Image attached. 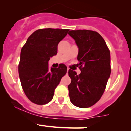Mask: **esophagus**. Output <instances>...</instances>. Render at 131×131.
Returning a JSON list of instances; mask_svg holds the SVG:
<instances>
[{"label":"esophagus","mask_w":131,"mask_h":131,"mask_svg":"<svg viewBox=\"0 0 131 131\" xmlns=\"http://www.w3.org/2000/svg\"><path fill=\"white\" fill-rule=\"evenodd\" d=\"M68 70H69V68H67V73H68Z\"/></svg>","instance_id":"34e87169"}]
</instances>
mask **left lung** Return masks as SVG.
<instances>
[{"mask_svg": "<svg viewBox=\"0 0 131 131\" xmlns=\"http://www.w3.org/2000/svg\"><path fill=\"white\" fill-rule=\"evenodd\" d=\"M70 36L79 48L77 59L81 73L69 70L68 86L70 101L75 106L89 108L97 102L106 88L111 73L110 53L103 38L96 31L71 30Z\"/></svg>", "mask_w": 131, "mask_h": 131, "instance_id": "obj_1", "label": "left lung"}]
</instances>
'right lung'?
<instances>
[{
    "label": "right lung",
    "mask_w": 131,
    "mask_h": 131,
    "mask_svg": "<svg viewBox=\"0 0 131 131\" xmlns=\"http://www.w3.org/2000/svg\"><path fill=\"white\" fill-rule=\"evenodd\" d=\"M68 31L39 29L28 38L22 47L18 66L19 79L25 94L34 103L42 105L50 102L61 79L67 73L64 64L50 69L48 61L57 54L58 43Z\"/></svg>",
    "instance_id": "right-lung-1"
}]
</instances>
